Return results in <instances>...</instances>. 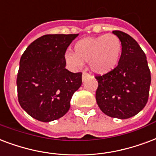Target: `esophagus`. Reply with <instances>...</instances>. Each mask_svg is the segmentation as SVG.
Instances as JSON below:
<instances>
[{
	"mask_svg": "<svg viewBox=\"0 0 156 156\" xmlns=\"http://www.w3.org/2000/svg\"><path fill=\"white\" fill-rule=\"evenodd\" d=\"M89 74L87 73H83V75H82V79H83V81H84L86 78H87L89 77Z\"/></svg>",
	"mask_w": 156,
	"mask_h": 156,
	"instance_id": "obj_1",
	"label": "esophagus"
}]
</instances>
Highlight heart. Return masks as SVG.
I'll use <instances>...</instances> for the list:
<instances>
[{
	"mask_svg": "<svg viewBox=\"0 0 156 156\" xmlns=\"http://www.w3.org/2000/svg\"><path fill=\"white\" fill-rule=\"evenodd\" d=\"M74 53L66 52L65 62L73 69H80L83 63L89 62L96 74L104 75L115 69L120 59L122 43L114 34L85 37L73 46Z\"/></svg>",
	"mask_w": 156,
	"mask_h": 156,
	"instance_id": "heart-1",
	"label": "heart"
}]
</instances>
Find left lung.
Segmentation results:
<instances>
[{
  "label": "left lung",
  "instance_id": "obj_1",
  "mask_svg": "<svg viewBox=\"0 0 156 156\" xmlns=\"http://www.w3.org/2000/svg\"><path fill=\"white\" fill-rule=\"evenodd\" d=\"M113 33L120 39L122 53L115 69L96 76V100L104 114L125 119L138 114L147 105L151 78L147 56L138 43L123 32Z\"/></svg>",
  "mask_w": 156,
  "mask_h": 156
}]
</instances>
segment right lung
Listing matches in <instances>:
<instances>
[{"instance_id":"right-lung-1","label":"right lung","mask_w":156,"mask_h":156,"mask_svg":"<svg viewBox=\"0 0 156 156\" xmlns=\"http://www.w3.org/2000/svg\"><path fill=\"white\" fill-rule=\"evenodd\" d=\"M78 34H47L36 39L21 56L17 76L20 105L33 119L51 122L70 108L82 85V73L65 69V51Z\"/></svg>"}]
</instances>
